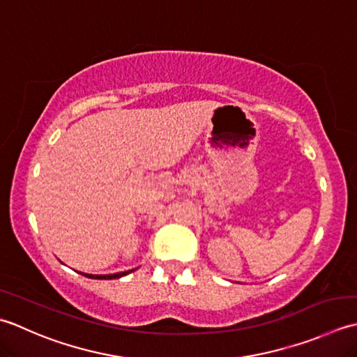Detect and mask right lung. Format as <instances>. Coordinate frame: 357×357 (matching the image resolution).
I'll return each instance as SVG.
<instances>
[{"mask_svg": "<svg viewBox=\"0 0 357 357\" xmlns=\"http://www.w3.org/2000/svg\"><path fill=\"white\" fill-rule=\"evenodd\" d=\"M134 270H129V271H123V273H115V274H86V273H79L86 275V278L89 279H98V280H111V279H120L123 275H126L129 273H132Z\"/></svg>", "mask_w": 357, "mask_h": 357, "instance_id": "right-lung-1", "label": "right lung"}]
</instances>
